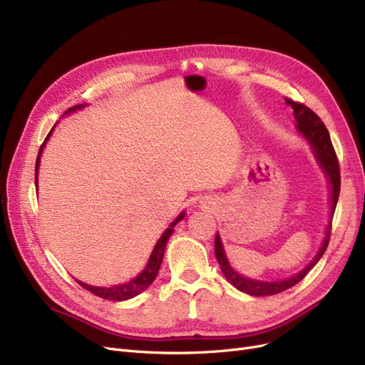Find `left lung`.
<instances>
[{
    "label": "left lung",
    "mask_w": 365,
    "mask_h": 365,
    "mask_svg": "<svg viewBox=\"0 0 365 365\" xmlns=\"http://www.w3.org/2000/svg\"><path fill=\"white\" fill-rule=\"evenodd\" d=\"M286 103L294 109V116L297 121V130L298 133L309 142V145L312 147L314 157L317 160V163L327 175L328 182H329V203H331V212H329V223L327 226L325 230V238L322 245L317 252V255L313 257V260L310 264L305 267L302 271H299L298 274L287 277V279L283 280H272V282H262V280H255V279H249L242 274H240L238 271H235L232 268V265L229 264V260L226 257L223 244L220 240V235H215V241H214V247H215V257L218 265L222 268V272L225 274L226 280L233 286L237 287L238 290L244 294H249L252 297H268V295H275L280 294L283 290L295 286L297 283H299L305 275L309 274V271L317 264L319 259L324 256L328 242H329V235H331V218L334 215L335 207H337V200H339V195H340V168H339V160L337 155H335L332 142L329 138L328 130L325 127V124L320 121L319 116L305 105L302 103H297V101L286 98Z\"/></svg>",
    "instance_id": "1"
}]
</instances>
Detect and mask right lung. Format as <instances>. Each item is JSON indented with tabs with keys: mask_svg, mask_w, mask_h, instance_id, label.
I'll return each instance as SVG.
<instances>
[{
	"mask_svg": "<svg viewBox=\"0 0 365 365\" xmlns=\"http://www.w3.org/2000/svg\"><path fill=\"white\" fill-rule=\"evenodd\" d=\"M86 105H76L70 108L66 113H71L75 110H79L82 108H85ZM55 125L52 127V130L49 132V135L46 136L45 142H43V145L40 147V151H38V155H37V162H36V188H37V175H38V165H40V155L43 153V148H45L46 145V140L51 138L52 132H53ZM185 217V211H182L175 220L169 225V227L162 233V237L158 238V241L155 242L154 245V250L148 259V264L145 265V268L135 277V279H132L127 283H123V284H116V286H110V287H98V286H91V284H86V283H82L79 280H76L83 289L90 290L91 294L100 297V298H105V299H109V301H125V299H130V298H135L136 295H139L140 292H143L145 289H147L154 280L155 277L158 274V269H160V265H162V260H163V255H165V249H166V244L170 238V235L173 233V227L175 225H177L178 222H181L182 218Z\"/></svg>",
	"mask_w": 365,
	"mask_h": 365,
	"instance_id": "1",
	"label": "right lung"
}]
</instances>
